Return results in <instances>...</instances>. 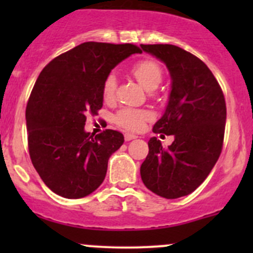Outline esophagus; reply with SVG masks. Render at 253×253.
Wrapping results in <instances>:
<instances>
[{
    "label": "esophagus",
    "instance_id": "obj_1",
    "mask_svg": "<svg viewBox=\"0 0 253 253\" xmlns=\"http://www.w3.org/2000/svg\"><path fill=\"white\" fill-rule=\"evenodd\" d=\"M137 136L136 134H132V133H126L125 134V141L128 142V141H132V139H136Z\"/></svg>",
    "mask_w": 253,
    "mask_h": 253
}]
</instances>
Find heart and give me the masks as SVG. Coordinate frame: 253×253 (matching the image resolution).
Returning a JSON list of instances; mask_svg holds the SVG:
<instances>
[{
  "mask_svg": "<svg viewBox=\"0 0 253 253\" xmlns=\"http://www.w3.org/2000/svg\"><path fill=\"white\" fill-rule=\"evenodd\" d=\"M131 72L138 81V83L147 90H154L163 78L162 68L155 61L152 60L138 61L131 67ZM115 91H116V78L114 75H109L105 78L103 85V94L105 100H110L114 98ZM148 119H149V114L147 111L131 108L122 109L115 116V121L119 126L131 129V131L141 128L143 122L147 121Z\"/></svg>",
  "mask_w": 253,
  "mask_h": 253,
  "instance_id": "1",
  "label": "heart"
}]
</instances>
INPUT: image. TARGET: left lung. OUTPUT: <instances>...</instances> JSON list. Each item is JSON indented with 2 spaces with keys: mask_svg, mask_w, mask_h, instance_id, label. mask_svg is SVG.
Listing matches in <instances>:
<instances>
[{
  "mask_svg": "<svg viewBox=\"0 0 253 253\" xmlns=\"http://www.w3.org/2000/svg\"><path fill=\"white\" fill-rule=\"evenodd\" d=\"M141 47L169 70V101L153 132L175 138L167 149L157 137L149 139L141 177L148 190L174 200L193 192L215 165L225 131V99L213 73L195 55L169 44Z\"/></svg>",
  "mask_w": 253,
  "mask_h": 253,
  "instance_id": "1",
  "label": "left lung"
}]
</instances>
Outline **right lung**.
Instances as JSON below:
<instances>
[{
  "label": "right lung",
  "mask_w": 253,
  "mask_h": 253,
  "mask_svg": "<svg viewBox=\"0 0 253 253\" xmlns=\"http://www.w3.org/2000/svg\"><path fill=\"white\" fill-rule=\"evenodd\" d=\"M141 48L88 42L53 58L38 77L25 110L30 159L45 185L65 198L103 183L109 158L124 144L114 129L85 132L86 115L103 108V85L120 62Z\"/></svg>",
  "instance_id": "obj_1"
}]
</instances>
